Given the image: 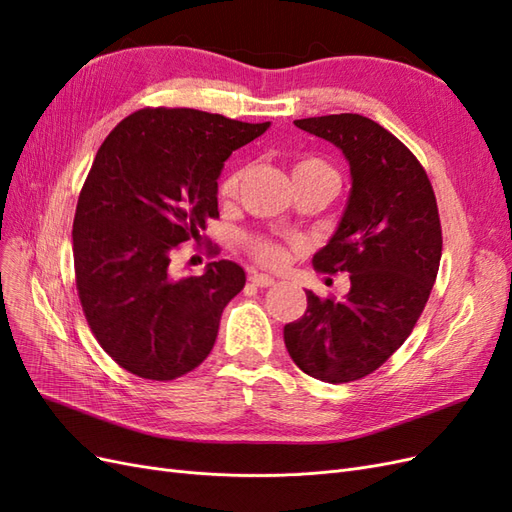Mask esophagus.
<instances>
[{"mask_svg":"<svg viewBox=\"0 0 512 512\" xmlns=\"http://www.w3.org/2000/svg\"><path fill=\"white\" fill-rule=\"evenodd\" d=\"M250 282H252L254 286H258V288H269V286L275 284L273 277H271V275H265V273H252V275H250Z\"/></svg>","mask_w":512,"mask_h":512,"instance_id":"1","label":"esophagus"}]
</instances>
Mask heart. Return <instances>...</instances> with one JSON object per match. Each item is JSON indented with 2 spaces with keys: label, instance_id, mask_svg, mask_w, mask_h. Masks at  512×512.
Segmentation results:
<instances>
[{
  "label": "heart",
  "instance_id": "heart-1",
  "mask_svg": "<svg viewBox=\"0 0 512 512\" xmlns=\"http://www.w3.org/2000/svg\"><path fill=\"white\" fill-rule=\"evenodd\" d=\"M307 170H331L327 164L314 160V158H303L299 162H294L292 166V175H299V173H307ZM243 173L241 170H232L230 175H226V179L220 185V194L224 198H230L237 194L239 188V181H241ZM252 254L256 256V260H260L262 265H269V267H277L280 262L284 260V247L275 241L269 239H256L252 241Z\"/></svg>",
  "mask_w": 512,
  "mask_h": 512
}]
</instances>
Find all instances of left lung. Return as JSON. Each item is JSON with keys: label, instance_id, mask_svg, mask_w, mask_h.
<instances>
[{"label": "left lung", "instance_id": "1", "mask_svg": "<svg viewBox=\"0 0 512 512\" xmlns=\"http://www.w3.org/2000/svg\"><path fill=\"white\" fill-rule=\"evenodd\" d=\"M333 143L350 166V196L329 243L314 254L322 273H350L342 301L307 294L305 314L284 327L292 361L322 382L376 371L423 314L442 256L431 183L412 151L380 123L356 113L297 119Z\"/></svg>", "mask_w": 512, "mask_h": 512}]
</instances>
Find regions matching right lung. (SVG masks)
Segmentation results:
<instances>
[{
    "label": "right lung",
    "mask_w": 512,
    "mask_h": 512,
    "mask_svg": "<svg viewBox=\"0 0 512 512\" xmlns=\"http://www.w3.org/2000/svg\"><path fill=\"white\" fill-rule=\"evenodd\" d=\"M194 108H143L96 153L76 205V290L91 333L113 361L147 380H175L203 363L245 271L215 260L175 277L177 245L218 218V179L230 153L265 134Z\"/></svg>",
    "instance_id": "obj_1"
}]
</instances>
